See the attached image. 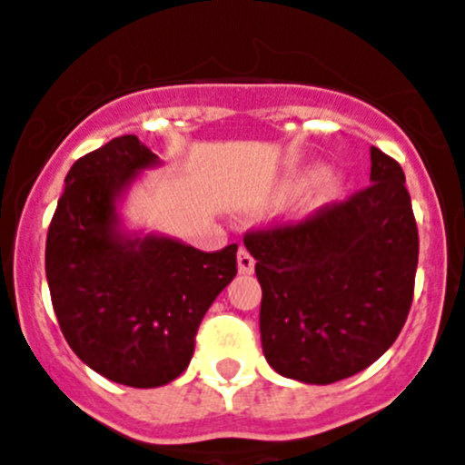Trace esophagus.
<instances>
[{
	"mask_svg": "<svg viewBox=\"0 0 465 465\" xmlns=\"http://www.w3.org/2000/svg\"><path fill=\"white\" fill-rule=\"evenodd\" d=\"M238 271H241L242 275H250V272L254 271V257L247 252L245 247L238 250Z\"/></svg>",
	"mask_w": 465,
	"mask_h": 465,
	"instance_id": "1",
	"label": "esophagus"
}]
</instances>
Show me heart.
Wrapping results in <instances>:
<instances>
[{"label":"heart","instance_id":"obj_1","mask_svg":"<svg viewBox=\"0 0 465 465\" xmlns=\"http://www.w3.org/2000/svg\"><path fill=\"white\" fill-rule=\"evenodd\" d=\"M321 173H323V169L321 167H310L305 173H302L301 181L302 183H312V181L321 179ZM340 188H341V181L337 179V176H328V179H325V194H331L332 197V194L340 193Z\"/></svg>","mask_w":465,"mask_h":465}]
</instances>
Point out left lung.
I'll return each mask as SVG.
<instances>
[{
	"mask_svg": "<svg viewBox=\"0 0 465 465\" xmlns=\"http://www.w3.org/2000/svg\"><path fill=\"white\" fill-rule=\"evenodd\" d=\"M370 181L302 223L245 236L263 293V355L286 379H349L376 362L406 323L420 250L406 176L371 146Z\"/></svg>",
	"mask_w": 465,
	"mask_h": 465,
	"instance_id": "obj_1",
	"label": "left lung"
}]
</instances>
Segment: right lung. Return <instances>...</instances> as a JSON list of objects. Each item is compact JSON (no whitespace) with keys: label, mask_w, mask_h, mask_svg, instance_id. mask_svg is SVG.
<instances>
[{"label":"right lung","mask_w":465,"mask_h":465,"mask_svg":"<svg viewBox=\"0 0 465 465\" xmlns=\"http://www.w3.org/2000/svg\"><path fill=\"white\" fill-rule=\"evenodd\" d=\"M158 164L134 134L86 153L66 173L45 242L52 307L68 346L130 388H160L183 374L203 314L236 277V242L202 252L124 227L119 202Z\"/></svg>","instance_id":"1"}]
</instances>
